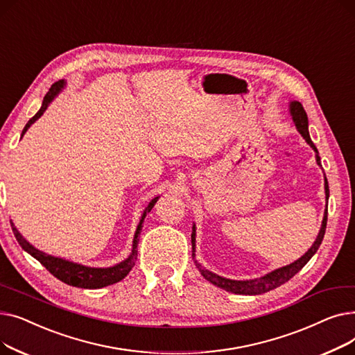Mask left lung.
Returning <instances> with one entry per match:
<instances>
[{
  "label": "left lung",
  "mask_w": 355,
  "mask_h": 355,
  "mask_svg": "<svg viewBox=\"0 0 355 355\" xmlns=\"http://www.w3.org/2000/svg\"><path fill=\"white\" fill-rule=\"evenodd\" d=\"M289 114L292 116V121L297 129V132H300L304 139L306 141V144L313 149L315 151V159L316 164L320 166L321 165V158H320V153L316 146L313 145V142L311 141L309 137V130H308V116H306V112L304 109V106L301 105V102L297 101H291L289 102ZM324 187H325V200H327V209L324 211V218H322V225L320 229L318 236H316L313 245L308 249V252L301 256L297 260H295L293 263L282 266L279 269H275L269 273H266L265 276H260L256 279H246V281H234V279H227V277H223L220 275L213 273L211 270L204 268L198 260L196 259V225H193V233H191V245H193V259H194V263L196 268L198 269V272L202 275L204 279H207L210 284H213L217 288L225 289L227 292L236 293V295H260V293H265L269 292L272 289H276L277 286L284 285L285 282H288L291 277H293L297 272H300L308 262L309 259L316 253L318 248L322 243V239L325 234V229H327V217H328V198H329V189H328V181L327 177L324 174Z\"/></svg>",
  "instance_id": "left-lung-1"
}]
</instances>
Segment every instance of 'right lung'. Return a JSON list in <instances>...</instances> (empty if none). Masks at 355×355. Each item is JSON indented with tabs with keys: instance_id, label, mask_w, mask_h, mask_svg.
<instances>
[{
	"instance_id": "1",
	"label": "right lung",
	"mask_w": 355,
	"mask_h": 355,
	"mask_svg": "<svg viewBox=\"0 0 355 355\" xmlns=\"http://www.w3.org/2000/svg\"><path fill=\"white\" fill-rule=\"evenodd\" d=\"M66 86V82L64 80H60L58 83H54L50 90L47 92V95L44 96L43 99V103H42V107L40 110L37 112V114L27 122V125L24 126L23 132H21V138L24 137V134L28 130V128L39 119L46 109L49 107V105L54 101V98L59 95V93L63 90V87ZM158 197H154L151 201L148 202V206L145 207L141 218H139V223L137 226V230H135V234H134V241H132V250H130L129 256L122 260V262L114 265V266H109V268H90V266H85L82 263H76V262H71V260H66L63 257H58V256H51V254H47L39 249H35L33 245H30L28 241L23 237V234L17 230V227L14 226L12 220H10L11 223V229H12V233L17 239L18 243H20V246L28 253L31 254L34 259L39 260V262L53 275L59 279V281L70 285V286H76V288H83V289H99V288H103V286H107V285H114L119 281H122V279L130 272V269H132L135 266V262H137V256H138V241H139V233L142 230V223L145 220V216L153 210L154 204L157 202Z\"/></svg>"
}]
</instances>
